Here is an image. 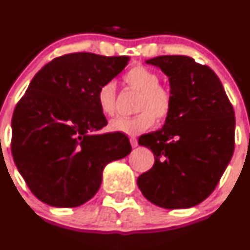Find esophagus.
Returning a JSON list of instances; mask_svg holds the SVG:
<instances>
[{
	"instance_id": "obj_1",
	"label": "esophagus",
	"mask_w": 250,
	"mask_h": 250,
	"mask_svg": "<svg viewBox=\"0 0 250 250\" xmlns=\"http://www.w3.org/2000/svg\"><path fill=\"white\" fill-rule=\"evenodd\" d=\"M130 144H132L133 147H137L138 146V139L135 137H130Z\"/></svg>"
}]
</instances>
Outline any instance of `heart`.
<instances>
[{
  "instance_id": "obj_1",
  "label": "heart",
  "mask_w": 250,
  "mask_h": 250,
  "mask_svg": "<svg viewBox=\"0 0 250 250\" xmlns=\"http://www.w3.org/2000/svg\"><path fill=\"white\" fill-rule=\"evenodd\" d=\"M123 82L132 89L139 92L135 105L138 115L133 117H117L110 122L112 132L137 135L155 125L156 121L163 122L173 111V93L167 85L160 83V76L145 66L132 67L123 75ZM97 100L102 113L107 117L116 112L115 83L105 82L97 93Z\"/></svg>"
}]
</instances>
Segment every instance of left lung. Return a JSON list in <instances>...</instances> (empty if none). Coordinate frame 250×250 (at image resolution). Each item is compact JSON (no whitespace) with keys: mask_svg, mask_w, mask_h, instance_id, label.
I'll return each mask as SVG.
<instances>
[{"mask_svg":"<svg viewBox=\"0 0 250 250\" xmlns=\"http://www.w3.org/2000/svg\"><path fill=\"white\" fill-rule=\"evenodd\" d=\"M169 77L173 111L160 130L144 134L155 163L138 178L145 198L167 209L203 202L218 185L234 150V111L215 72L188 55L148 59Z\"/></svg>","mask_w":250,"mask_h":250,"instance_id":"1","label":"left lung"}]
</instances>
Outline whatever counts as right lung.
Masks as SVG:
<instances>
[{
    "instance_id": "obj_1",
    "label": "right lung",
    "mask_w": 250,
    "mask_h": 250,
    "mask_svg": "<svg viewBox=\"0 0 250 250\" xmlns=\"http://www.w3.org/2000/svg\"><path fill=\"white\" fill-rule=\"evenodd\" d=\"M129 57L70 53L54 58L30 82L12 118V155L31 192L53 207H78L102 184L107 163L132 151L123 133L95 134L107 125L100 85Z\"/></svg>"
}]
</instances>
